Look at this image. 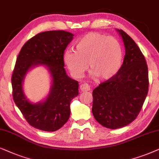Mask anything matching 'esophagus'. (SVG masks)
Masks as SVG:
<instances>
[{
  "label": "esophagus",
  "instance_id": "esophagus-1",
  "mask_svg": "<svg viewBox=\"0 0 159 159\" xmlns=\"http://www.w3.org/2000/svg\"><path fill=\"white\" fill-rule=\"evenodd\" d=\"M90 86L87 84H82L80 86V89H81L82 92H87V91L90 90Z\"/></svg>",
  "mask_w": 159,
  "mask_h": 159
}]
</instances>
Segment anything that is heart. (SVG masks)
I'll return each instance as SVG.
<instances>
[{
	"label": "heart",
	"mask_w": 159,
	"mask_h": 159,
	"mask_svg": "<svg viewBox=\"0 0 159 159\" xmlns=\"http://www.w3.org/2000/svg\"><path fill=\"white\" fill-rule=\"evenodd\" d=\"M122 59L118 40L99 33L86 34L77 42L75 52L67 50L63 55L65 65L75 78L82 77L89 67L92 77L101 80L113 78L121 66Z\"/></svg>",
	"instance_id": "obj_1"
}]
</instances>
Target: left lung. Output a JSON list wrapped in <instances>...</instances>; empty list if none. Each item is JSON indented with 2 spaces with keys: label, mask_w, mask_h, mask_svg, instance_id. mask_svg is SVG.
<instances>
[{
  "label": "left lung",
  "mask_w": 159,
  "mask_h": 159,
  "mask_svg": "<svg viewBox=\"0 0 159 159\" xmlns=\"http://www.w3.org/2000/svg\"><path fill=\"white\" fill-rule=\"evenodd\" d=\"M125 47L118 73L93 90L92 113L105 127L116 129L132 123L140 112L148 92V70L145 57L128 34L116 30Z\"/></svg>",
  "instance_id": "obj_1"
}]
</instances>
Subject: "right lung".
<instances>
[{
	"mask_svg": "<svg viewBox=\"0 0 159 159\" xmlns=\"http://www.w3.org/2000/svg\"><path fill=\"white\" fill-rule=\"evenodd\" d=\"M64 30L46 31L37 34L22 46L11 77L13 98L30 125L46 132H54L68 120L70 102L78 95V82L67 75L63 55L73 39ZM43 65L48 69L52 85L48 97L37 103L25 96L23 83L27 72Z\"/></svg>",
	"mask_w": 159,
	"mask_h": 159,
	"instance_id": "right-lung-1",
	"label": "right lung"
}]
</instances>
